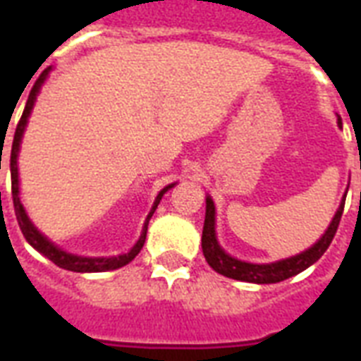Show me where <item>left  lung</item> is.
<instances>
[{"mask_svg":"<svg viewBox=\"0 0 361 361\" xmlns=\"http://www.w3.org/2000/svg\"><path fill=\"white\" fill-rule=\"evenodd\" d=\"M337 125L343 126L341 119H337ZM348 191V189H346ZM345 199L346 195L341 200L339 208L335 212L331 224L327 225L326 233L318 238V240L305 250L301 254L291 255L286 259L272 261V263H250V261H242L227 254L221 244L217 242L216 233V204L212 200L210 195H206V216H204V229H202V254H204L208 265L219 274H224L227 279L240 280V282H252V284H276L286 279H291L310 265H314L316 261L320 259L324 252H326L331 240H334L337 227H339L341 216L345 210Z\"/></svg>","mask_w":361,"mask_h":361,"instance_id":"1","label":"left lung"}]
</instances>
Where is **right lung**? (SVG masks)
<instances>
[{"label": "right lung", "mask_w": 361, "mask_h": 361, "mask_svg": "<svg viewBox=\"0 0 361 361\" xmlns=\"http://www.w3.org/2000/svg\"><path fill=\"white\" fill-rule=\"evenodd\" d=\"M49 70H45L39 75V79L35 81L34 89L27 96L26 107H24V114L20 117V123L16 125V132L15 137H13V147H11V189H13V204H15V214H16V221H18V227H20L22 235L26 238V242L30 246L37 250L41 255H45L47 259H51L54 265H59L60 269H66V271H73V272H106V271H115V269H121V267L128 265L137 254H140V250L144 247L145 242V235H147V225H149L151 216L155 214L157 206L161 202V199L164 197V192L170 191L176 183H169L166 187H162L159 195L155 197V202L151 206L149 214L145 217L144 227H142V235L136 240V244L125 252V254L119 255H107V257H90V255H79V254H71V252H66L64 247L56 246L54 242L45 235V233H41L37 227L34 225V221L30 219L27 216L26 208L22 204L20 199V180H18V153H20V144H22V137H24V132H26L27 121H30V115L34 111L35 100H37V96L41 92V87L45 85L47 77H49ZM0 164H1V157H0ZM1 169V166H0ZM1 195V192H0Z\"/></svg>", "instance_id": "right-lung-1"}]
</instances>
